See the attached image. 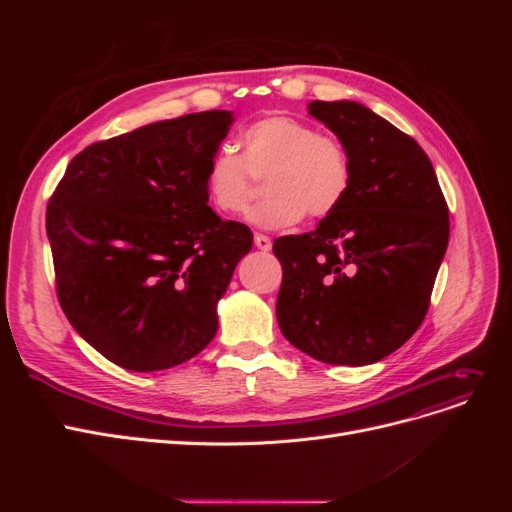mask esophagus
<instances>
[{"label":"esophagus","mask_w":512,"mask_h":512,"mask_svg":"<svg viewBox=\"0 0 512 512\" xmlns=\"http://www.w3.org/2000/svg\"><path fill=\"white\" fill-rule=\"evenodd\" d=\"M254 245L258 247L260 252H269L271 250V239L267 235H260V232H256V235H254Z\"/></svg>","instance_id":"obj_1"}]
</instances>
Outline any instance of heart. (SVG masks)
<instances>
[{"mask_svg":"<svg viewBox=\"0 0 512 512\" xmlns=\"http://www.w3.org/2000/svg\"><path fill=\"white\" fill-rule=\"evenodd\" d=\"M243 153L224 147L211 158L205 188L222 213H241L267 177V198L250 211L262 228H284L303 220L333 215L352 188L350 153L333 134H322L307 121L267 115L241 134Z\"/></svg>","mask_w":512,"mask_h":512,"instance_id":"heart-1","label":"heart"}]
</instances>
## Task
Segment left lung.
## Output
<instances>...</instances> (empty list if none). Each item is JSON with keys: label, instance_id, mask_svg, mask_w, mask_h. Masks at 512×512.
<instances>
[{"label": "left lung", "instance_id": "8db88e82", "mask_svg": "<svg viewBox=\"0 0 512 512\" xmlns=\"http://www.w3.org/2000/svg\"><path fill=\"white\" fill-rule=\"evenodd\" d=\"M307 108L348 149L352 188L316 230L273 241L282 262L275 314L288 342L316 361L369 365L421 327L448 245V207L412 136L359 102Z\"/></svg>", "mask_w": 512, "mask_h": 512}]
</instances>
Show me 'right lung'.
I'll use <instances>...</instances> for the list:
<instances>
[{
    "label": "right lung",
    "instance_id": "1",
    "mask_svg": "<svg viewBox=\"0 0 512 512\" xmlns=\"http://www.w3.org/2000/svg\"><path fill=\"white\" fill-rule=\"evenodd\" d=\"M230 111L190 113L74 156L46 207L57 299L89 346L132 371L190 361L254 235L207 205Z\"/></svg>",
    "mask_w": 512,
    "mask_h": 512
}]
</instances>
